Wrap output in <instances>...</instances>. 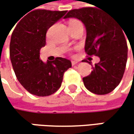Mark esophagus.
Returning a JSON list of instances; mask_svg holds the SVG:
<instances>
[{"mask_svg":"<svg viewBox=\"0 0 134 134\" xmlns=\"http://www.w3.org/2000/svg\"><path fill=\"white\" fill-rule=\"evenodd\" d=\"M77 64V61H75V60H71V64L72 66H74Z\"/></svg>","mask_w":134,"mask_h":134,"instance_id":"1","label":"esophagus"}]
</instances>
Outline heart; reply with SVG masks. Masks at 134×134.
I'll return each mask as SVG.
<instances>
[{
  "instance_id": "heart-1",
  "label": "heart",
  "mask_w": 134,
  "mask_h": 134,
  "mask_svg": "<svg viewBox=\"0 0 134 134\" xmlns=\"http://www.w3.org/2000/svg\"><path fill=\"white\" fill-rule=\"evenodd\" d=\"M79 25H81V23L77 19H70L68 21V26H69V29L70 31L73 30L74 29L77 28Z\"/></svg>"
}]
</instances>
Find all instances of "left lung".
<instances>
[{
	"label": "left lung",
	"mask_w": 134,
	"mask_h": 134,
	"mask_svg": "<svg viewBox=\"0 0 134 134\" xmlns=\"http://www.w3.org/2000/svg\"><path fill=\"white\" fill-rule=\"evenodd\" d=\"M68 18H76L85 24V53L100 58L91 74L83 77L85 88L97 94L113 92L120 83L127 61L128 47L122 28L110 14L96 8L70 10L64 16Z\"/></svg>",
	"instance_id": "obj_1"
}]
</instances>
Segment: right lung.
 Returning a JSON list of instances; mask_svg holds the SVG:
<instances>
[{
	"mask_svg": "<svg viewBox=\"0 0 134 134\" xmlns=\"http://www.w3.org/2000/svg\"><path fill=\"white\" fill-rule=\"evenodd\" d=\"M67 11L36 9L24 16L16 25L10 42V58L14 74L21 85L29 93L49 96L61 86L64 72L71 62L57 57L43 63L40 53L46 45L47 30Z\"/></svg>",
	"mask_w": 134,
	"mask_h": 134,
	"instance_id": "obj_1",
	"label": "right lung"
}]
</instances>
